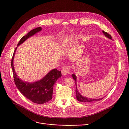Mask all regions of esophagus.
I'll return each mask as SVG.
<instances>
[{
	"label": "esophagus",
	"instance_id": "esophagus-1",
	"mask_svg": "<svg viewBox=\"0 0 129 129\" xmlns=\"http://www.w3.org/2000/svg\"><path fill=\"white\" fill-rule=\"evenodd\" d=\"M61 72L63 76L67 75L69 73V67H68V66L64 67L61 70Z\"/></svg>",
	"mask_w": 129,
	"mask_h": 129
}]
</instances>
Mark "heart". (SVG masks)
<instances>
[{
    "label": "heart",
    "mask_w": 129,
    "mask_h": 129,
    "mask_svg": "<svg viewBox=\"0 0 129 129\" xmlns=\"http://www.w3.org/2000/svg\"><path fill=\"white\" fill-rule=\"evenodd\" d=\"M77 37H70L66 38L63 41V45L65 47H68L71 45L72 43V42L73 40H77Z\"/></svg>",
    "instance_id": "b5f03b06"
}]
</instances>
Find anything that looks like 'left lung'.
Instances as JSON below:
<instances>
[{"mask_svg": "<svg viewBox=\"0 0 129 129\" xmlns=\"http://www.w3.org/2000/svg\"><path fill=\"white\" fill-rule=\"evenodd\" d=\"M103 33L104 34L105 36L107 37L108 38L111 39L112 40V37L111 36L109 35V34H108L107 32H105V31L103 30L102 31ZM72 78L73 79V80H75V82L76 83V98L77 99L81 102H84V103H91V102H96V101H101V100H102L104 98H101V99H91V98H87L86 96H84L82 95H81L80 92L78 91V89L77 88V78L75 74H72Z\"/></svg>", "mask_w": 129, "mask_h": 129, "instance_id": "obj_1", "label": "left lung"}]
</instances>
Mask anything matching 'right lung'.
Instances as JSON below:
<instances>
[{"label": "right lung", "instance_id": "1", "mask_svg": "<svg viewBox=\"0 0 129 129\" xmlns=\"http://www.w3.org/2000/svg\"><path fill=\"white\" fill-rule=\"evenodd\" d=\"M41 30V27H39L30 30L27 34L22 37L17 46H19L28 38ZM17 48L15 49L12 59L11 67L14 82L18 90L23 96L33 103L42 104L49 101L52 99L53 85L57 80L61 77V72L55 68L51 70L42 79L36 82H28L22 80L18 77L13 64Z\"/></svg>", "mask_w": 129, "mask_h": 129}]
</instances>
